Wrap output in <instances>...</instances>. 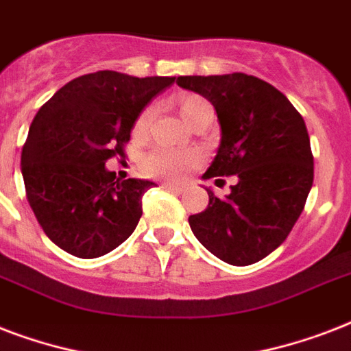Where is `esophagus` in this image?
Here are the masks:
<instances>
[{
    "label": "esophagus",
    "instance_id": "34e87169",
    "mask_svg": "<svg viewBox=\"0 0 351 351\" xmlns=\"http://www.w3.org/2000/svg\"><path fill=\"white\" fill-rule=\"evenodd\" d=\"M162 187H164V189H167V191H173V193L184 191V186H176V184H162Z\"/></svg>",
    "mask_w": 351,
    "mask_h": 351
}]
</instances>
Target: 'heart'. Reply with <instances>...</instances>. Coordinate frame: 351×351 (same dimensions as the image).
<instances>
[{
    "instance_id": "1",
    "label": "heart",
    "mask_w": 351,
    "mask_h": 351,
    "mask_svg": "<svg viewBox=\"0 0 351 351\" xmlns=\"http://www.w3.org/2000/svg\"><path fill=\"white\" fill-rule=\"evenodd\" d=\"M178 111H180L182 120L189 123L200 112L211 111V107L202 96L187 95L178 100ZM153 114L154 107L143 109L142 114L136 118V123H134L136 134H142L147 129ZM198 164H200V154L193 149H158L142 160L143 171L149 176H156V178H164V180H180Z\"/></svg>"
}]
</instances>
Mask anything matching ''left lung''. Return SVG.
I'll return each mask as SVG.
<instances>
[{"mask_svg": "<svg viewBox=\"0 0 351 351\" xmlns=\"http://www.w3.org/2000/svg\"><path fill=\"white\" fill-rule=\"evenodd\" d=\"M176 84L211 101L219 118L220 145L202 178L237 175L226 198L206 187L209 204L189 217L191 231L220 261L255 264L286 240L313 186L304 120L280 90L244 73Z\"/></svg>", "mask_w": 351, "mask_h": 351, "instance_id": "8db88e82", "label": "left lung"}]
</instances>
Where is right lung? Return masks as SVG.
Returning a JSON list of instances; mask_svg holds the SVG:
<instances>
[{
    "instance_id": "add662e5",
    "label": "right lung",
    "mask_w": 351,
    "mask_h": 351,
    "mask_svg": "<svg viewBox=\"0 0 351 351\" xmlns=\"http://www.w3.org/2000/svg\"><path fill=\"white\" fill-rule=\"evenodd\" d=\"M175 76L136 78L98 71L69 82L41 106L21 151L27 200L49 239L80 258L125 242L154 182H120L106 167L123 156L136 118Z\"/></svg>"
}]
</instances>
